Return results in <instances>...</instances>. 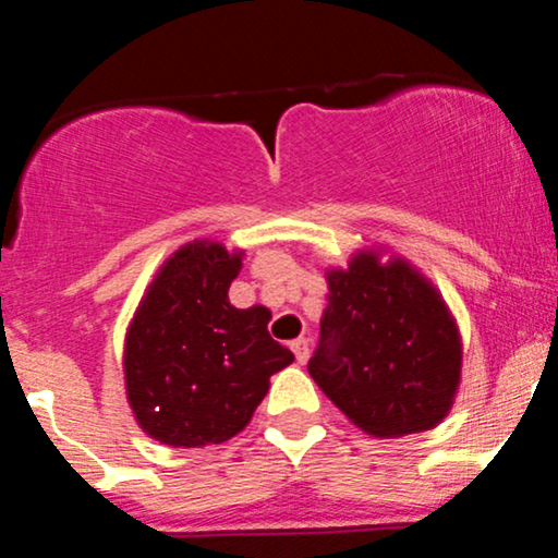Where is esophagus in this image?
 Listing matches in <instances>:
<instances>
[{
	"label": "esophagus",
	"mask_w": 558,
	"mask_h": 558,
	"mask_svg": "<svg viewBox=\"0 0 558 558\" xmlns=\"http://www.w3.org/2000/svg\"><path fill=\"white\" fill-rule=\"evenodd\" d=\"M291 351L296 354L299 364H306V360H310V341H306V338H296V341L291 343Z\"/></svg>",
	"instance_id": "34e87169"
}]
</instances>
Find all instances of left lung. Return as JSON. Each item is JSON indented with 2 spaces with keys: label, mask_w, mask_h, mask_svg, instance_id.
<instances>
[{
  "label": "left lung",
  "mask_w": 558,
  "mask_h": 558,
  "mask_svg": "<svg viewBox=\"0 0 558 558\" xmlns=\"http://www.w3.org/2000/svg\"><path fill=\"white\" fill-rule=\"evenodd\" d=\"M360 248L330 267L310 375L375 438L433 430L462 383V336L440 291L399 254Z\"/></svg>",
  "instance_id": "8db88e82"
}]
</instances>
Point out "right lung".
Here are the masks:
<instances>
[{
    "label": "right lung",
    "instance_id": "add662e5",
    "mask_svg": "<svg viewBox=\"0 0 558 558\" xmlns=\"http://www.w3.org/2000/svg\"><path fill=\"white\" fill-rule=\"evenodd\" d=\"M243 252L196 239L172 252L125 332V396L138 427L172 448L226 444L252 420L293 354L267 332L270 310H235Z\"/></svg>",
    "mask_w": 558,
    "mask_h": 558
}]
</instances>
